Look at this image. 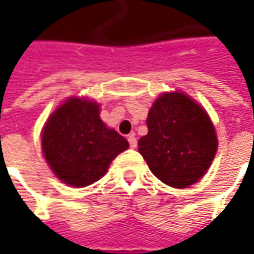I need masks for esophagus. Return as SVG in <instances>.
I'll use <instances>...</instances> for the list:
<instances>
[{"label":"esophagus","instance_id":"34e87169","mask_svg":"<svg viewBox=\"0 0 254 254\" xmlns=\"http://www.w3.org/2000/svg\"><path fill=\"white\" fill-rule=\"evenodd\" d=\"M127 140H128V144H130L131 148H135V147H137V138H135V134H134V132H131V134L127 137Z\"/></svg>","mask_w":254,"mask_h":254}]
</instances>
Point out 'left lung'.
I'll return each mask as SVG.
<instances>
[{"label":"left lung","instance_id":"8db88e82","mask_svg":"<svg viewBox=\"0 0 254 254\" xmlns=\"http://www.w3.org/2000/svg\"><path fill=\"white\" fill-rule=\"evenodd\" d=\"M148 132L138 140V151L164 184L187 188L209 170L218 137L208 113L188 94H161L148 112Z\"/></svg>","mask_w":254,"mask_h":254}]
</instances>
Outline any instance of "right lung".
I'll return each instance as SVG.
<instances>
[{
    "label": "right lung",
    "mask_w": 254,
    "mask_h": 254,
    "mask_svg": "<svg viewBox=\"0 0 254 254\" xmlns=\"http://www.w3.org/2000/svg\"><path fill=\"white\" fill-rule=\"evenodd\" d=\"M41 141L51 170L74 188L100 180L128 148V141L102 122L99 103L84 97H70L51 114Z\"/></svg>",
    "instance_id": "1"
}]
</instances>
